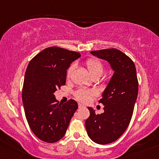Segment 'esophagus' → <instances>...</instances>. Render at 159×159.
<instances>
[{
	"instance_id": "34e87169",
	"label": "esophagus",
	"mask_w": 159,
	"mask_h": 159,
	"mask_svg": "<svg viewBox=\"0 0 159 159\" xmlns=\"http://www.w3.org/2000/svg\"><path fill=\"white\" fill-rule=\"evenodd\" d=\"M78 107H79V108H80V109H81V108H84V107H85V106H84V105H82V104L79 103V104H78Z\"/></svg>"
}]
</instances>
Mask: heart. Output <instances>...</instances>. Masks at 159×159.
I'll return each mask as SVG.
<instances>
[{
  "mask_svg": "<svg viewBox=\"0 0 159 159\" xmlns=\"http://www.w3.org/2000/svg\"><path fill=\"white\" fill-rule=\"evenodd\" d=\"M86 66L88 68V70L92 78H95V77L100 78L102 76L104 71V66L103 64L99 60L93 58L89 59L86 62ZM74 65H71L69 68L67 73H66L67 78H69L71 76V72L74 70ZM96 94H97V93L94 90H86V89H80V90H78V91L75 92V96L76 99L78 100L81 101L82 102H88Z\"/></svg>",
  "mask_w": 159,
  "mask_h": 159,
  "instance_id": "heart-1",
  "label": "heart"
}]
</instances>
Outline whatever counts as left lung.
I'll list each match as a JSON object with an SVG mask.
<instances>
[{"label":"left lung","mask_w":159,"mask_h":159,"mask_svg":"<svg viewBox=\"0 0 159 159\" xmlns=\"http://www.w3.org/2000/svg\"><path fill=\"white\" fill-rule=\"evenodd\" d=\"M90 53L107 61L114 71L99 101L104 106V112L96 115L93 108L88 107L90 116L85 121L89 137L105 145L117 140L128 128L138 94L137 71L131 59L116 49Z\"/></svg>","instance_id":"1"}]
</instances>
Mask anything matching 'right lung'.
Wrapping results in <instances>:
<instances>
[{"label":"right lung","mask_w":159,"mask_h":159,"mask_svg":"<svg viewBox=\"0 0 159 159\" xmlns=\"http://www.w3.org/2000/svg\"><path fill=\"white\" fill-rule=\"evenodd\" d=\"M81 57L79 53L51 47L29 62L22 88L26 119L34 135L47 143H55L65 135L78 103L69 99L59 104L54 92L66 84V71Z\"/></svg>","instance_id":"1"}]
</instances>
